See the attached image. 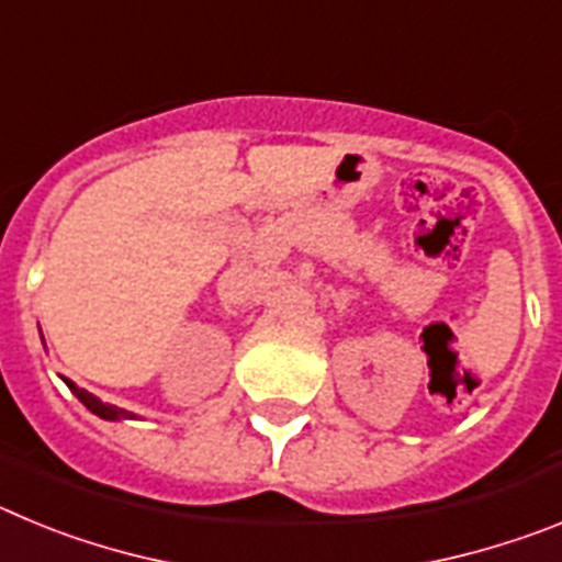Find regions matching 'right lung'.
I'll return each mask as SVG.
<instances>
[{"mask_svg": "<svg viewBox=\"0 0 562 562\" xmlns=\"http://www.w3.org/2000/svg\"><path fill=\"white\" fill-rule=\"evenodd\" d=\"M67 385H69V391H72V394H76L78 400H81L83 405H87V408L92 411V414L101 416V419H121V416H128L126 411H117V408H114V405H103V402L98 400V396H92V394H89V391L78 389L76 382L67 380Z\"/></svg>", "mask_w": 562, "mask_h": 562, "instance_id": "right-lung-1", "label": "right lung"}]
</instances>
